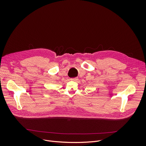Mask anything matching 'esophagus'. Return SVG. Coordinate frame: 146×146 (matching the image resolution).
I'll return each mask as SVG.
<instances>
[{
	"label": "esophagus",
	"mask_w": 146,
	"mask_h": 146,
	"mask_svg": "<svg viewBox=\"0 0 146 146\" xmlns=\"http://www.w3.org/2000/svg\"><path fill=\"white\" fill-rule=\"evenodd\" d=\"M78 80V78H71V80L72 81H76Z\"/></svg>",
	"instance_id": "1"
}]
</instances>
